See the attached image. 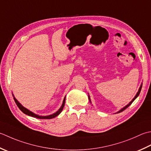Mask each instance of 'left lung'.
<instances>
[{"label": "left lung", "mask_w": 151, "mask_h": 151, "mask_svg": "<svg viewBox=\"0 0 151 151\" xmlns=\"http://www.w3.org/2000/svg\"><path fill=\"white\" fill-rule=\"evenodd\" d=\"M142 83H141V86H140V87H139V90H138V91H137V93H136V95H135V97H134V98H133V99L132 100V101H130V102H129V103H128V105H126V106H125V107H124L123 108H122V109H120V111H118V112H116V113H121V112H122L123 111H124L125 110V109H127V108H128V107H129V105H130L131 104H132V103H133V101H134V100L135 99H136L137 98V97L139 96V93H140V91H141V88H142ZM88 99H89V101H90V102L91 103V99H90V96H89V94H88ZM116 113H115V114H116Z\"/></svg>", "instance_id": "left-lung-1"}]
</instances>
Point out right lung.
<instances>
[{
	"instance_id": "1",
	"label": "right lung",
	"mask_w": 151,
	"mask_h": 151,
	"mask_svg": "<svg viewBox=\"0 0 151 151\" xmlns=\"http://www.w3.org/2000/svg\"><path fill=\"white\" fill-rule=\"evenodd\" d=\"M12 96L14 97V99L15 102H16L17 106L19 107V109L23 112V113L27 114V115H29V116H30L37 118V119H54V118H55V116H58V115L61 113V111H62V110H63V109L64 107L65 102V97H66V96H65L64 99H63V103H62L61 107L59 109V110L56 111L55 113H53L52 114H50V115H47V116H40V115L32 113V111H29V109L23 107V106L22 104H21V103L18 101H17L16 97H14V94H12Z\"/></svg>"
}]
</instances>
